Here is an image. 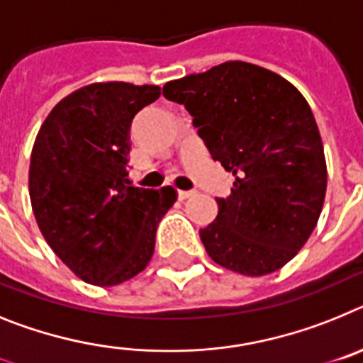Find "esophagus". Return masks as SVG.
Masks as SVG:
<instances>
[{
	"instance_id": "34e87169",
	"label": "esophagus",
	"mask_w": 363,
	"mask_h": 363,
	"mask_svg": "<svg viewBox=\"0 0 363 363\" xmlns=\"http://www.w3.org/2000/svg\"><path fill=\"white\" fill-rule=\"evenodd\" d=\"M191 195H194V191L191 190H179L177 191V197L181 201H184V199H188V197H191Z\"/></svg>"
}]
</instances>
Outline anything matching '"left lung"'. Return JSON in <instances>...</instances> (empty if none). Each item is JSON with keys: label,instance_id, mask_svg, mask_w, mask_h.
Listing matches in <instances>:
<instances>
[{"label": "left lung", "instance_id": "8db88e82", "mask_svg": "<svg viewBox=\"0 0 363 363\" xmlns=\"http://www.w3.org/2000/svg\"><path fill=\"white\" fill-rule=\"evenodd\" d=\"M213 160L235 177L199 230L208 256L245 276L286 264L311 238L327 190L318 124L303 94L276 72L247 62L168 82Z\"/></svg>", "mask_w": 363, "mask_h": 363}]
</instances>
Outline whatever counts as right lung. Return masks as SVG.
Instances as JSON below:
<instances>
[{
    "label": "right lung",
    "instance_id": "1",
    "mask_svg": "<svg viewBox=\"0 0 363 363\" xmlns=\"http://www.w3.org/2000/svg\"><path fill=\"white\" fill-rule=\"evenodd\" d=\"M159 86L91 84L60 100L34 140L29 194L56 256L86 283L111 286L143 272L157 226L177 199L128 186L129 128Z\"/></svg>",
    "mask_w": 363,
    "mask_h": 363
}]
</instances>
